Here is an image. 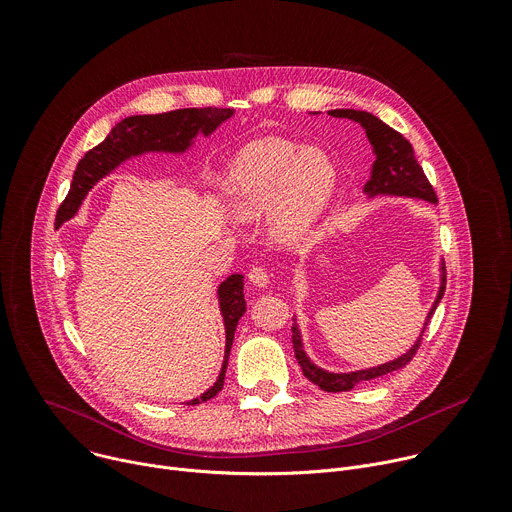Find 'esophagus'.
I'll list each match as a JSON object with an SVG mask.
<instances>
[{
  "label": "esophagus",
  "instance_id": "obj_1",
  "mask_svg": "<svg viewBox=\"0 0 512 512\" xmlns=\"http://www.w3.org/2000/svg\"><path fill=\"white\" fill-rule=\"evenodd\" d=\"M248 280L254 284V286H268L270 284V274L266 272V268L262 266H252V270L248 272Z\"/></svg>",
  "mask_w": 512,
  "mask_h": 512
}]
</instances>
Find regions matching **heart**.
I'll list each match as a JSON object with an SVG mask.
<instances>
[{
  "label": "heart",
  "instance_id": "heart-1",
  "mask_svg": "<svg viewBox=\"0 0 512 512\" xmlns=\"http://www.w3.org/2000/svg\"><path fill=\"white\" fill-rule=\"evenodd\" d=\"M335 177L323 151L262 139L232 159L222 189L238 218H256L268 210L270 234L280 242H296L327 208Z\"/></svg>",
  "mask_w": 512,
  "mask_h": 512
}]
</instances>
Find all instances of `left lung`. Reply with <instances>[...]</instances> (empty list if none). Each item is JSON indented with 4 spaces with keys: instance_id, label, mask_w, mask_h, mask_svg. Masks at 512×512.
I'll return each instance as SVG.
<instances>
[{
    "instance_id": "1",
    "label": "left lung",
    "mask_w": 512,
    "mask_h": 512,
    "mask_svg": "<svg viewBox=\"0 0 512 512\" xmlns=\"http://www.w3.org/2000/svg\"><path fill=\"white\" fill-rule=\"evenodd\" d=\"M329 115L361 123V127L367 133L369 143L373 145V153H375L377 159L373 163V173H371L369 181L365 183V193H369V195H377V193L407 195V197H420V199H426V201H432V203L438 201L432 183L428 181L424 169L420 167V163L414 155L412 143L407 141L401 133H397L395 129L385 125L381 119H377L375 115L365 113V111L337 109V111H329ZM444 290H446V266L442 264L440 292H438V298H436L432 311L428 315L426 327H428V323H430V319L436 311V306L440 304V300L444 296ZM426 327H424V331H426ZM424 331L418 337L416 345L405 355H401V357H397L389 363H383L379 367L353 371V373H329V371H323L321 367H317L315 363H311V359L306 357V353L302 349V341H300V333H298L296 323H292V347H294V357H296L304 377L313 381L315 385H319L323 391L337 393V391H349L361 381H369V379L387 375L391 371L403 369L418 353V349L422 345Z\"/></svg>"
}]
</instances>
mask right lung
<instances>
[{
  "label": "right lung",
  "instance_id": "obj_1",
  "mask_svg": "<svg viewBox=\"0 0 512 512\" xmlns=\"http://www.w3.org/2000/svg\"><path fill=\"white\" fill-rule=\"evenodd\" d=\"M232 115H234L232 109H214V107L177 109L161 115H137L117 123L105 141L92 147L78 161L70 191L56 212V226L70 220L78 212L82 199L92 189V185L107 173H111L121 161L133 155H141L145 151H173V153L185 151L197 133L210 135L220 123H224ZM242 278H244L242 274H232L228 280L220 284L218 296H220V309L226 325L224 365L218 381L206 393L191 399L189 405H197L201 401L216 397L224 387L234 333H236L238 321L246 313Z\"/></svg>",
  "mask_w": 512,
  "mask_h": 512
}]
</instances>
